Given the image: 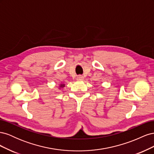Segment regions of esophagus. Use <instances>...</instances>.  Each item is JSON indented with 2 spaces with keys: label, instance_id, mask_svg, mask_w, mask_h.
<instances>
[{
  "label": "esophagus",
  "instance_id": "1",
  "mask_svg": "<svg viewBox=\"0 0 154 154\" xmlns=\"http://www.w3.org/2000/svg\"><path fill=\"white\" fill-rule=\"evenodd\" d=\"M77 80H80V81H82V80H84V77H83V76L80 75V76H78L77 77Z\"/></svg>",
  "mask_w": 154,
  "mask_h": 154
}]
</instances>
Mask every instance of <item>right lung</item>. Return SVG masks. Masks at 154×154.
Listing matches in <instances>:
<instances>
[{"label": "right lung", "mask_w": 154, "mask_h": 154, "mask_svg": "<svg viewBox=\"0 0 154 154\" xmlns=\"http://www.w3.org/2000/svg\"><path fill=\"white\" fill-rule=\"evenodd\" d=\"M65 86H66V85L64 84V83H60V85H59V89H60V88H63Z\"/></svg>", "instance_id": "obj_1"}]
</instances>
